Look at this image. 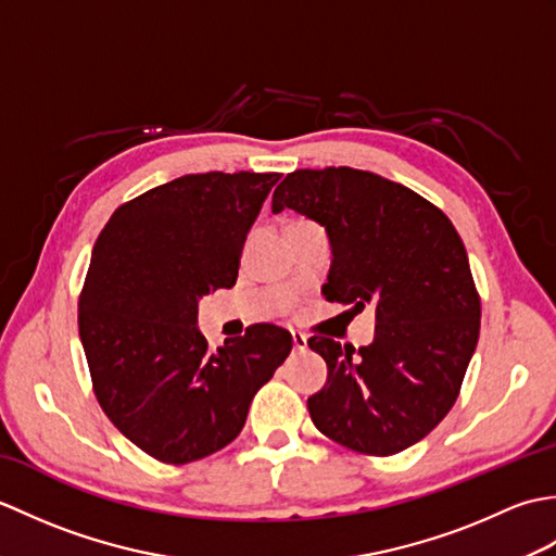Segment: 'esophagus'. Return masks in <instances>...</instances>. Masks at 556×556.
Here are the masks:
<instances>
[{"label":"esophagus","mask_w":556,"mask_h":556,"mask_svg":"<svg viewBox=\"0 0 556 556\" xmlns=\"http://www.w3.org/2000/svg\"><path fill=\"white\" fill-rule=\"evenodd\" d=\"M291 341H293V351H305V349H308V337H305L303 332H299V329H293V332H291Z\"/></svg>","instance_id":"34e87169"}]
</instances>
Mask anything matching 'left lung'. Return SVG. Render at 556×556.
Masks as SVG:
<instances>
[{"instance_id": "left-lung-1", "label": "left lung", "mask_w": 556, "mask_h": 556, "mask_svg": "<svg viewBox=\"0 0 556 556\" xmlns=\"http://www.w3.org/2000/svg\"><path fill=\"white\" fill-rule=\"evenodd\" d=\"M285 207L320 224L332 248L323 296L346 313L375 308V339L308 346L327 382L308 399L315 428L363 454L404 452L454 406L480 334V299L464 241L442 210L380 174L299 169L275 188Z\"/></svg>"}]
</instances>
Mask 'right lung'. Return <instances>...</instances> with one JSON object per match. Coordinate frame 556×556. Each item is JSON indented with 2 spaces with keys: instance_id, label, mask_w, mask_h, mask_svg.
I'll return each mask as SVG.
<instances>
[{
  "instance_id": "right-lung-1",
  "label": "right lung",
  "mask_w": 556,
  "mask_h": 556,
  "mask_svg": "<svg viewBox=\"0 0 556 556\" xmlns=\"http://www.w3.org/2000/svg\"><path fill=\"white\" fill-rule=\"evenodd\" d=\"M281 174H186L122 205L92 245L78 332L102 410L164 464H191L239 437L291 334L253 325L212 351L198 303L231 289L255 217Z\"/></svg>"
}]
</instances>
